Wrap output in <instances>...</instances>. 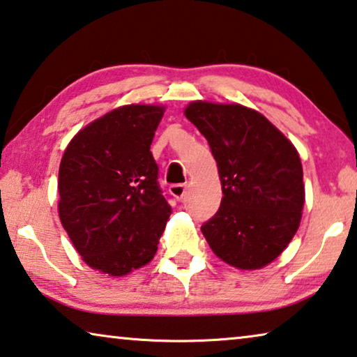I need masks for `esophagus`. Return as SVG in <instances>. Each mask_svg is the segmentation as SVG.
I'll use <instances>...</instances> for the list:
<instances>
[{
  "label": "esophagus",
  "instance_id": "esophagus-1",
  "mask_svg": "<svg viewBox=\"0 0 357 357\" xmlns=\"http://www.w3.org/2000/svg\"><path fill=\"white\" fill-rule=\"evenodd\" d=\"M185 190H188V185L185 184H172L169 185V194L176 197V200L181 202L185 197Z\"/></svg>",
  "mask_w": 357,
  "mask_h": 357
}]
</instances>
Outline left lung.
Returning <instances> with one entry per match:
<instances>
[{
	"label": "left lung",
	"instance_id": "left-lung-1",
	"mask_svg": "<svg viewBox=\"0 0 357 357\" xmlns=\"http://www.w3.org/2000/svg\"><path fill=\"white\" fill-rule=\"evenodd\" d=\"M184 114L208 139L222 184L218 213L202 225L209 248L236 268L265 267L286 250L302 219L297 149L246 106L194 101Z\"/></svg>",
	"mask_w": 357,
	"mask_h": 357
}]
</instances>
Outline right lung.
Wrapping results in <instances>:
<instances>
[{
	"label": "right lung",
	"mask_w": 357,
	"mask_h": 357,
	"mask_svg": "<svg viewBox=\"0 0 357 357\" xmlns=\"http://www.w3.org/2000/svg\"><path fill=\"white\" fill-rule=\"evenodd\" d=\"M162 106L127 105L82 128L59 169V214L89 267L123 276L157 251L172 206L151 144Z\"/></svg>",
	"instance_id": "obj_1"
}]
</instances>
